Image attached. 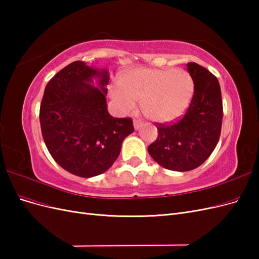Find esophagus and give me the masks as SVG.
Here are the masks:
<instances>
[{"label":"esophagus","mask_w":259,"mask_h":259,"mask_svg":"<svg viewBox=\"0 0 259 259\" xmlns=\"http://www.w3.org/2000/svg\"><path fill=\"white\" fill-rule=\"evenodd\" d=\"M142 125H143L142 122L138 121V120H134V127H135L136 131H138L140 127H142Z\"/></svg>","instance_id":"obj_1"}]
</instances>
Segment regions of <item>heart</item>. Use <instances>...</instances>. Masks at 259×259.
I'll list each match as a JSON object with an SVG mask.
<instances>
[{
  "label": "heart",
  "mask_w": 259,
  "mask_h": 259,
  "mask_svg": "<svg viewBox=\"0 0 259 259\" xmlns=\"http://www.w3.org/2000/svg\"><path fill=\"white\" fill-rule=\"evenodd\" d=\"M193 95V81L184 70L140 68L125 74L120 86L112 89V97L124 112L142 103L149 119L166 123L182 115Z\"/></svg>",
  "instance_id": "heart-1"
}]
</instances>
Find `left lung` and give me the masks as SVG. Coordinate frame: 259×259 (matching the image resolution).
<instances>
[{
  "label": "left lung",
  "mask_w": 259,
  "mask_h": 259,
  "mask_svg": "<svg viewBox=\"0 0 259 259\" xmlns=\"http://www.w3.org/2000/svg\"><path fill=\"white\" fill-rule=\"evenodd\" d=\"M187 69L194 84L189 108L176 122L156 124L158 138L148 147L156 163L176 171L194 169L207 160L221 136L224 115L217 77L195 62Z\"/></svg>",
  "instance_id": "1"
}]
</instances>
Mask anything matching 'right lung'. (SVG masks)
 <instances>
[{"instance_id":"1","label":"right lung","mask_w":259,"mask_h":259,"mask_svg":"<svg viewBox=\"0 0 259 259\" xmlns=\"http://www.w3.org/2000/svg\"><path fill=\"white\" fill-rule=\"evenodd\" d=\"M99 79V88L90 83ZM107 69L74 61L48 83L40 107L44 143L53 159L69 173L94 177L112 166L125 137L134 132L130 117L108 112Z\"/></svg>"}]
</instances>
